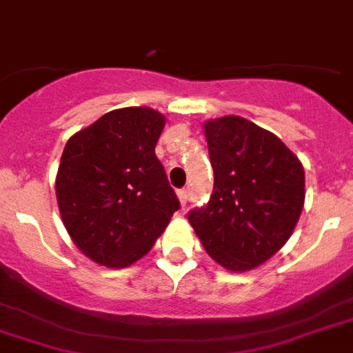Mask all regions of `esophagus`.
Segmentation results:
<instances>
[{
	"instance_id": "esophagus-1",
	"label": "esophagus",
	"mask_w": 353,
	"mask_h": 353,
	"mask_svg": "<svg viewBox=\"0 0 353 353\" xmlns=\"http://www.w3.org/2000/svg\"><path fill=\"white\" fill-rule=\"evenodd\" d=\"M177 197H179V203H181V206H185L186 201H188V192H186L185 188H181V190H177Z\"/></svg>"
}]
</instances>
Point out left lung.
<instances>
[{
    "label": "left lung",
    "instance_id": "left-lung-1",
    "mask_svg": "<svg viewBox=\"0 0 353 353\" xmlns=\"http://www.w3.org/2000/svg\"><path fill=\"white\" fill-rule=\"evenodd\" d=\"M214 168L210 201L188 221L226 270H252L288 241L305 205V170L272 132L239 116L205 123Z\"/></svg>",
    "mask_w": 353,
    "mask_h": 353
}]
</instances>
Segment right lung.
Segmentation results:
<instances>
[{
  "instance_id": "right-lung-1",
  "label": "right lung",
  "mask_w": 353,
  "mask_h": 353,
  "mask_svg": "<svg viewBox=\"0 0 353 353\" xmlns=\"http://www.w3.org/2000/svg\"><path fill=\"white\" fill-rule=\"evenodd\" d=\"M163 128L165 116L154 108H117L65 145L59 214L77 248L99 265L125 268L141 259L179 208L156 156Z\"/></svg>"
}]
</instances>
